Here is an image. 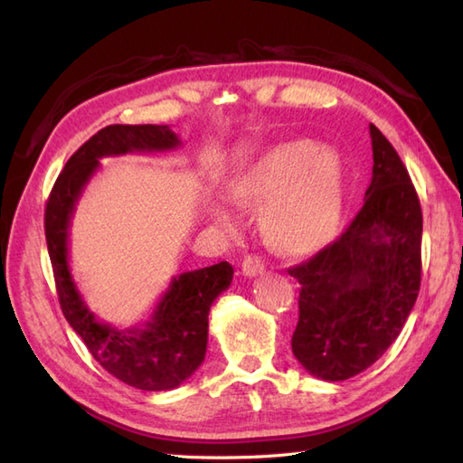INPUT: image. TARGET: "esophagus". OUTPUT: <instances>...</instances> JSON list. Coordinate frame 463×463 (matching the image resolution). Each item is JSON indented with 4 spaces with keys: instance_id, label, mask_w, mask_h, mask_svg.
Listing matches in <instances>:
<instances>
[{
    "instance_id": "34e87169",
    "label": "esophagus",
    "mask_w": 463,
    "mask_h": 463,
    "mask_svg": "<svg viewBox=\"0 0 463 463\" xmlns=\"http://www.w3.org/2000/svg\"><path fill=\"white\" fill-rule=\"evenodd\" d=\"M264 260L260 257H257V254H250V257H247L242 260V274L244 277H260V274H264Z\"/></svg>"
}]
</instances>
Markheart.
I'll use <instances>...</instances> for the list:
<instances>
[{
  "instance_id": "heart-1",
  "label": "heart",
  "mask_w": 463,
  "mask_h": 463,
  "mask_svg": "<svg viewBox=\"0 0 463 463\" xmlns=\"http://www.w3.org/2000/svg\"><path fill=\"white\" fill-rule=\"evenodd\" d=\"M232 196L242 204L270 201L262 229L280 250H317L332 239L342 214L340 155L307 139L279 143L234 183Z\"/></svg>"
}]
</instances>
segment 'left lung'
Here are the masks:
<instances>
[{
	"label": "left lung",
	"instance_id": "left-lung-1",
	"mask_svg": "<svg viewBox=\"0 0 463 463\" xmlns=\"http://www.w3.org/2000/svg\"><path fill=\"white\" fill-rule=\"evenodd\" d=\"M372 181L340 237L288 269L300 284L292 352L326 382L370 368L398 338L421 279V209L394 146L370 123Z\"/></svg>",
	"mask_w": 463,
	"mask_h": 463
}]
</instances>
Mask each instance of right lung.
<instances>
[{
	"label": "right lung",
	"instance_id": "add662e5",
	"mask_svg": "<svg viewBox=\"0 0 463 463\" xmlns=\"http://www.w3.org/2000/svg\"><path fill=\"white\" fill-rule=\"evenodd\" d=\"M181 139L169 125H109L81 145L57 176L45 209V239L59 304L87 350L117 380L145 392L173 390L201 366L209 342V312L231 287L232 267H213L173 277L151 318L139 326L115 328L97 320L69 267V226L77 201L103 156L173 151Z\"/></svg>",
	"mask_w": 463,
	"mask_h": 463
}]
</instances>
